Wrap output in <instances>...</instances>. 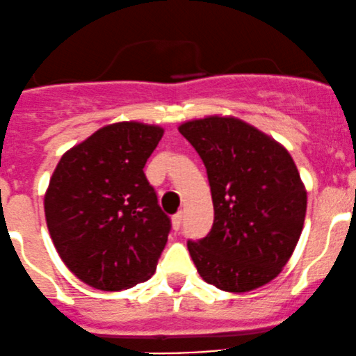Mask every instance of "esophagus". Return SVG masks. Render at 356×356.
<instances>
[{
	"label": "esophagus",
	"instance_id": "obj_1",
	"mask_svg": "<svg viewBox=\"0 0 356 356\" xmlns=\"http://www.w3.org/2000/svg\"><path fill=\"white\" fill-rule=\"evenodd\" d=\"M182 217H184V215H182V211H179V213H175L174 217H172V229H174V231H179V229H181Z\"/></svg>",
	"mask_w": 356,
	"mask_h": 356
}]
</instances>
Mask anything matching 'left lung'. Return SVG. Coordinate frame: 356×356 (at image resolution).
I'll use <instances>...</instances> for the list:
<instances>
[{
    "label": "left lung",
    "instance_id": "obj_1",
    "mask_svg": "<svg viewBox=\"0 0 356 356\" xmlns=\"http://www.w3.org/2000/svg\"><path fill=\"white\" fill-rule=\"evenodd\" d=\"M207 167L213 227L189 254L204 282L248 293L274 281L303 231L307 189L288 149L232 115L179 125Z\"/></svg>",
    "mask_w": 356,
    "mask_h": 356
}]
</instances>
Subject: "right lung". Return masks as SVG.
I'll return each mask as SVG.
<instances>
[{"label":"right lung","mask_w":356,"mask_h":356,"mask_svg":"<svg viewBox=\"0 0 356 356\" xmlns=\"http://www.w3.org/2000/svg\"><path fill=\"white\" fill-rule=\"evenodd\" d=\"M163 127L115 122L60 158L44 193L49 236L68 270L88 286L122 291L155 274L170 218L146 179Z\"/></svg>","instance_id":"obj_1"}]
</instances>
